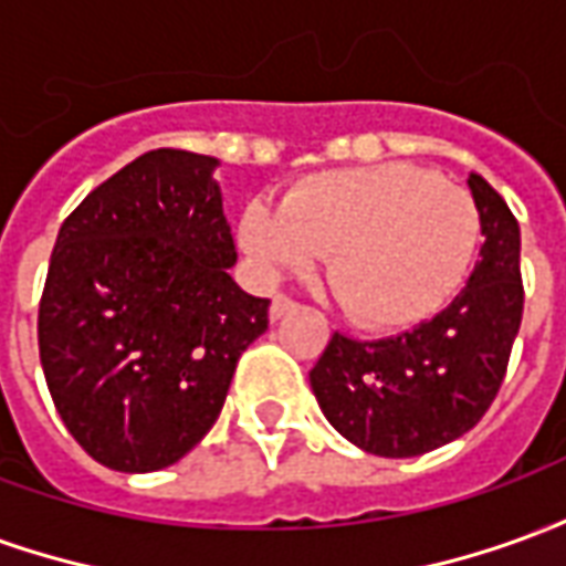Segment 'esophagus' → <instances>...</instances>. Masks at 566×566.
<instances>
[{
    "mask_svg": "<svg viewBox=\"0 0 566 566\" xmlns=\"http://www.w3.org/2000/svg\"><path fill=\"white\" fill-rule=\"evenodd\" d=\"M294 308H296V300H291V296H287V294H279V296H275V300H272L270 318L272 321L284 318V315H287V312H294Z\"/></svg>",
    "mask_w": 566,
    "mask_h": 566,
    "instance_id": "esophagus-1",
    "label": "esophagus"
}]
</instances>
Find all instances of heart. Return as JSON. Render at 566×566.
I'll return each mask as SVG.
<instances>
[{"label":"heart","mask_w":566,"mask_h":566,"mask_svg":"<svg viewBox=\"0 0 566 566\" xmlns=\"http://www.w3.org/2000/svg\"><path fill=\"white\" fill-rule=\"evenodd\" d=\"M239 239L266 275L306 272L327 254V284L367 331L433 318L470 275L482 242L475 199L412 163L306 175L279 211L248 202Z\"/></svg>","instance_id":"1"}]
</instances>
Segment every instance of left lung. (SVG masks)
<instances>
[{
  "label": "left lung",
  "instance_id": "left-lung-1",
  "mask_svg": "<svg viewBox=\"0 0 566 566\" xmlns=\"http://www.w3.org/2000/svg\"><path fill=\"white\" fill-rule=\"evenodd\" d=\"M485 245L451 306L388 339L333 333L312 367L321 412L357 449L416 458L463 437L494 403L522 327V233L482 175H470Z\"/></svg>",
  "mask_w": 566,
  "mask_h": 566
}]
</instances>
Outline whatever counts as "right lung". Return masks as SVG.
Returning a JSON list of instances; mask_svg holds the SVG:
<instances>
[{
  "mask_svg": "<svg viewBox=\"0 0 566 566\" xmlns=\"http://www.w3.org/2000/svg\"><path fill=\"white\" fill-rule=\"evenodd\" d=\"M214 157L157 148L91 190L56 235L39 357L66 430L103 467L163 470L218 421L270 300L230 279Z\"/></svg>",
  "mask_w": 566,
  "mask_h": 566,
  "instance_id": "right-lung-1",
  "label": "right lung"
}]
</instances>
